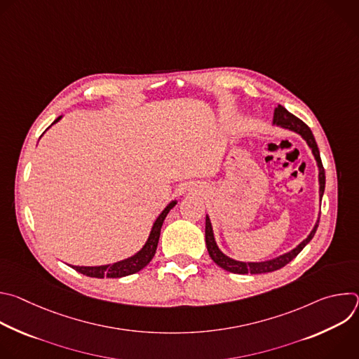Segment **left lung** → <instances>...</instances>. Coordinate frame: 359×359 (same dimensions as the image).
Listing matches in <instances>:
<instances>
[{
  "instance_id": "obj_1",
  "label": "left lung",
  "mask_w": 359,
  "mask_h": 359,
  "mask_svg": "<svg viewBox=\"0 0 359 359\" xmlns=\"http://www.w3.org/2000/svg\"><path fill=\"white\" fill-rule=\"evenodd\" d=\"M274 123L278 125V126H283L285 129H290V130H294L297 133H299L305 140L306 143H309V146L313 149V153H314V158L318 163V168H320V197L323 198V194H324V189H325V170H324V166H323V162H321V156H320V150H318V146H317V142H316V137L311 132V129L306 126L301 119H298L297 116H294L292 114H290L284 107L278 105V108H276L274 111ZM318 223L320 220L317 222L316 227L313 229V231L310 233V236L306 237L301 244H298L294 250H291L290 252L284 254V255H280V257L274 259V260H270V262H263V263H241V262H236L230 257H227V255H224L216 241H215V236H213V230H212V224H210V220L209 217H206V245H208V251L210 254L212 260L220 266L222 269H224L226 271H230V273H234V274H263V273H271V271H276V270H280L283 269L284 266H287L291 260H294L297 255L299 254V251L309 244L311 241V238L314 237L317 229H318Z\"/></svg>"
}]
</instances>
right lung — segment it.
<instances>
[{"mask_svg":"<svg viewBox=\"0 0 359 359\" xmlns=\"http://www.w3.org/2000/svg\"><path fill=\"white\" fill-rule=\"evenodd\" d=\"M61 119L57 118L54 121L58 122ZM176 201H172L169 206L161 213V216L158 217V220L155 222V224H153V229H151V233L146 241V244L143 245V248L135 254L133 257L130 259H126L123 262H119V263H115V264H108V266H99V267H78V266H72L74 270H76L78 273L83 274V276H88V277H95V278H119V277H125V276H130V274H135L137 271H140L143 267H146L150 260L153 259V255H155L156 252V248H158V243H159V237H161V229H162V224L168 216V213L170 212V209L175 206Z\"/></svg>","mask_w":359,"mask_h":359,"instance_id":"obj_1","label":"right lung"}]
</instances>
